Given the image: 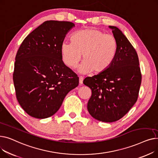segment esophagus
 I'll return each mask as SVG.
<instances>
[{
	"label": "esophagus",
	"mask_w": 158,
	"mask_h": 158,
	"mask_svg": "<svg viewBox=\"0 0 158 158\" xmlns=\"http://www.w3.org/2000/svg\"><path fill=\"white\" fill-rule=\"evenodd\" d=\"M82 84H83V77L80 76L79 77V85H82Z\"/></svg>",
	"instance_id": "1"
}]
</instances>
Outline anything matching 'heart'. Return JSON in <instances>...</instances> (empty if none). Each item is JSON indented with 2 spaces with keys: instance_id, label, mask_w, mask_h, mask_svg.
Returning a JSON list of instances; mask_svg holds the SVG:
<instances>
[{
  "instance_id": "1",
  "label": "heart",
  "mask_w": 158,
  "mask_h": 158,
  "mask_svg": "<svg viewBox=\"0 0 158 158\" xmlns=\"http://www.w3.org/2000/svg\"><path fill=\"white\" fill-rule=\"evenodd\" d=\"M72 41H64L61 53L64 63L76 68L82 57L84 61L79 68L81 73L94 70L101 72L111 64L117 54V43L114 36L97 29H88L75 32Z\"/></svg>"
}]
</instances>
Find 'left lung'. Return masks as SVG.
<instances>
[{
    "label": "left lung",
    "instance_id": "left-lung-1",
    "mask_svg": "<svg viewBox=\"0 0 158 158\" xmlns=\"http://www.w3.org/2000/svg\"><path fill=\"white\" fill-rule=\"evenodd\" d=\"M109 27L117 43L114 60L105 70L83 81L92 89L87 105L89 113L104 122L117 121L131 110L137 101L142 82L135 49L118 27Z\"/></svg>",
    "mask_w": 158,
    "mask_h": 158
}]
</instances>
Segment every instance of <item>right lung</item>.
Segmentation results:
<instances>
[{"label": "right lung", "mask_w": 158, "mask_h": 158, "mask_svg": "<svg viewBox=\"0 0 158 158\" xmlns=\"http://www.w3.org/2000/svg\"><path fill=\"white\" fill-rule=\"evenodd\" d=\"M75 24L48 20L25 38L15 57L13 82L18 102L31 117L54 114L79 77L63 60L61 45Z\"/></svg>", "instance_id": "right-lung-1"}]
</instances>
